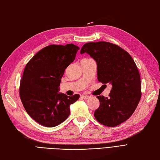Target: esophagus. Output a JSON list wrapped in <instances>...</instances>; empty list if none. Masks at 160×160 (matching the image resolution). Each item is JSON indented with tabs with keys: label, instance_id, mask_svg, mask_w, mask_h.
I'll list each match as a JSON object with an SVG mask.
<instances>
[{
	"label": "esophagus",
	"instance_id": "esophagus-1",
	"mask_svg": "<svg viewBox=\"0 0 160 160\" xmlns=\"http://www.w3.org/2000/svg\"><path fill=\"white\" fill-rule=\"evenodd\" d=\"M81 97H82V98H83V99H85V100H86V99H88L89 98V96H88V95H82V96H81Z\"/></svg>",
	"mask_w": 160,
	"mask_h": 160
}]
</instances>
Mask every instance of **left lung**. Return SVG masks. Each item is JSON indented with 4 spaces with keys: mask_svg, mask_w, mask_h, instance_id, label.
<instances>
[{
    "mask_svg": "<svg viewBox=\"0 0 160 160\" xmlns=\"http://www.w3.org/2000/svg\"><path fill=\"white\" fill-rule=\"evenodd\" d=\"M84 53L96 60L98 81L112 85L109 97L96 96L100 107L94 111L95 118L104 126H118L130 118L141 100L138 68L126 51L111 42H87L81 49Z\"/></svg>",
    "mask_w": 160,
    "mask_h": 160,
    "instance_id": "obj_1",
    "label": "left lung"
}]
</instances>
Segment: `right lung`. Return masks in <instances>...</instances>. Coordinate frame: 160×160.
Masks as SVG:
<instances>
[{"mask_svg":"<svg viewBox=\"0 0 160 160\" xmlns=\"http://www.w3.org/2000/svg\"><path fill=\"white\" fill-rule=\"evenodd\" d=\"M79 48L74 44L50 45L32 58L19 84V97L26 111L41 125L52 128L70 115V105L79 94L58 93L65 69L75 60Z\"/></svg>","mask_w":160,"mask_h":160,"instance_id":"add662e5","label":"right lung"}]
</instances>
